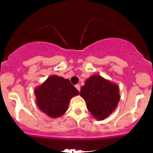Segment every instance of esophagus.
<instances>
[{
    "label": "esophagus",
    "mask_w": 153,
    "mask_h": 153,
    "mask_svg": "<svg viewBox=\"0 0 153 153\" xmlns=\"http://www.w3.org/2000/svg\"><path fill=\"white\" fill-rule=\"evenodd\" d=\"M75 87H76V88L78 90V91L80 92V90H81V88H80V85H79V84H77V85H75Z\"/></svg>",
    "instance_id": "1"
}]
</instances>
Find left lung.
Instances as JSON below:
<instances>
[{
  "instance_id": "8db88e82",
  "label": "left lung",
  "mask_w": 153,
  "mask_h": 153,
  "mask_svg": "<svg viewBox=\"0 0 153 153\" xmlns=\"http://www.w3.org/2000/svg\"><path fill=\"white\" fill-rule=\"evenodd\" d=\"M80 95L92 116L99 120L111 114L120 99L118 85L97 74L86 79Z\"/></svg>"
}]
</instances>
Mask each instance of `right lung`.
Wrapping results in <instances>:
<instances>
[{
  "instance_id": "obj_1",
  "label": "right lung",
  "mask_w": 153,
  "mask_h": 153,
  "mask_svg": "<svg viewBox=\"0 0 153 153\" xmlns=\"http://www.w3.org/2000/svg\"><path fill=\"white\" fill-rule=\"evenodd\" d=\"M36 104L39 109L52 118L62 116L68 108L73 97L79 92L69 79L51 75L45 82L35 88Z\"/></svg>"
}]
</instances>
